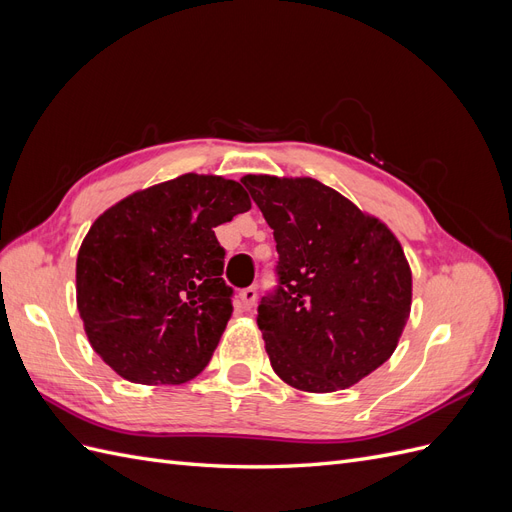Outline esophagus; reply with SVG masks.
<instances>
[{
	"label": "esophagus",
	"instance_id": "esophagus-1",
	"mask_svg": "<svg viewBox=\"0 0 512 512\" xmlns=\"http://www.w3.org/2000/svg\"><path fill=\"white\" fill-rule=\"evenodd\" d=\"M256 297H258V292H256V288H254V286H250V288H243V290L239 292V303H241V307H243V309H250V307H254Z\"/></svg>",
	"mask_w": 512,
	"mask_h": 512
}]
</instances>
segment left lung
I'll return each instance as SVG.
<instances>
[{"instance_id":"left-lung-1","label":"left lung","mask_w":512,"mask_h":512,"mask_svg":"<svg viewBox=\"0 0 512 512\" xmlns=\"http://www.w3.org/2000/svg\"><path fill=\"white\" fill-rule=\"evenodd\" d=\"M273 228L277 288L260 299L271 367L307 393L348 389L391 359L410 316L412 273L393 232L309 177L245 175Z\"/></svg>"}]
</instances>
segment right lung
<instances>
[{"instance_id":"obj_1","label":"right lung","mask_w":512,"mask_h":512,"mask_svg":"<svg viewBox=\"0 0 512 512\" xmlns=\"http://www.w3.org/2000/svg\"><path fill=\"white\" fill-rule=\"evenodd\" d=\"M250 207L237 181L188 173L91 224L76 258V307L91 348L121 378L183 384L207 367L232 314L213 228Z\"/></svg>"}]
</instances>
